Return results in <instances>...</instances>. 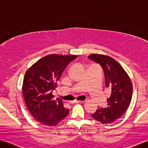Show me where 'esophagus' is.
I'll use <instances>...</instances> for the list:
<instances>
[{"label": "esophagus", "mask_w": 148, "mask_h": 148, "mask_svg": "<svg viewBox=\"0 0 148 148\" xmlns=\"http://www.w3.org/2000/svg\"><path fill=\"white\" fill-rule=\"evenodd\" d=\"M82 101H76V100H75V101H73L70 102V103L76 104V103H82Z\"/></svg>", "instance_id": "obj_1"}]
</instances>
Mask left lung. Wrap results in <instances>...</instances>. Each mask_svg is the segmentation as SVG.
Here are the masks:
<instances>
[{
  "label": "left lung",
  "instance_id": "1",
  "mask_svg": "<svg viewBox=\"0 0 148 148\" xmlns=\"http://www.w3.org/2000/svg\"><path fill=\"white\" fill-rule=\"evenodd\" d=\"M88 57L102 67L105 86L111 91V95L107 98V106L99 108L91 116L101 123H112L123 115L130 104L132 82L121 65L111 57L97 54Z\"/></svg>",
  "mask_w": 148,
  "mask_h": 148
}]
</instances>
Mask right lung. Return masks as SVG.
<instances>
[{
  "mask_svg": "<svg viewBox=\"0 0 148 148\" xmlns=\"http://www.w3.org/2000/svg\"><path fill=\"white\" fill-rule=\"evenodd\" d=\"M76 55H50L39 59L25 72L22 92L28 110L37 121L55 126L68 115L69 110L62 101L53 99L52 94L57 82L66 66Z\"/></svg>",
  "mask_w": 148,
  "mask_h": 148,
  "instance_id": "obj_1",
  "label": "right lung"
}]
</instances>
